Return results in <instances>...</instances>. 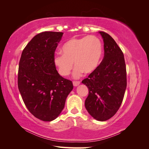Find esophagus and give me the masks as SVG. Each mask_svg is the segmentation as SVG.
I'll return each instance as SVG.
<instances>
[{
	"instance_id": "34e87169",
	"label": "esophagus",
	"mask_w": 149,
	"mask_h": 149,
	"mask_svg": "<svg viewBox=\"0 0 149 149\" xmlns=\"http://www.w3.org/2000/svg\"><path fill=\"white\" fill-rule=\"evenodd\" d=\"M73 84L74 86H78V85L80 84V82L79 81H73Z\"/></svg>"
}]
</instances>
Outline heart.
I'll return each instance as SVG.
<instances>
[{"instance_id": "heart-1", "label": "heart", "mask_w": 149, "mask_h": 149, "mask_svg": "<svg viewBox=\"0 0 149 149\" xmlns=\"http://www.w3.org/2000/svg\"><path fill=\"white\" fill-rule=\"evenodd\" d=\"M63 54L56 53L53 64L62 76L68 75L74 66L73 77L78 78L84 73H91L96 70L102 58L103 47L100 39L93 35L72 38L62 47Z\"/></svg>"}]
</instances>
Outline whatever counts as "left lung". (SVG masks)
Masks as SVG:
<instances>
[{"label": "left lung", "instance_id": "obj_1", "mask_svg": "<svg viewBox=\"0 0 149 149\" xmlns=\"http://www.w3.org/2000/svg\"><path fill=\"white\" fill-rule=\"evenodd\" d=\"M104 55L96 70L82 83L88 88L85 107L94 119L105 121L118 111L127 86L126 67L124 54L115 40L103 31Z\"/></svg>", "mask_w": 149, "mask_h": 149}]
</instances>
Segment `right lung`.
<instances>
[{
	"mask_svg": "<svg viewBox=\"0 0 149 149\" xmlns=\"http://www.w3.org/2000/svg\"><path fill=\"white\" fill-rule=\"evenodd\" d=\"M63 33L45 31L31 39L22 52L18 73V88L26 108L43 121L57 118L73 88L61 76L53 62Z\"/></svg>",
	"mask_w": 149,
	"mask_h": 149,
	"instance_id": "1",
	"label": "right lung"
}]
</instances>
